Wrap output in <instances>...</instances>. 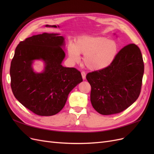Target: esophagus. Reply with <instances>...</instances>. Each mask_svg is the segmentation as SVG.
<instances>
[{
	"instance_id": "obj_1",
	"label": "esophagus",
	"mask_w": 154,
	"mask_h": 154,
	"mask_svg": "<svg viewBox=\"0 0 154 154\" xmlns=\"http://www.w3.org/2000/svg\"><path fill=\"white\" fill-rule=\"evenodd\" d=\"M81 74H82V78L83 79V80H85V78H86V73L84 71H82Z\"/></svg>"
}]
</instances>
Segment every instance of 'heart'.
Masks as SVG:
<instances>
[{"label":"heart","instance_id":"obj_1","mask_svg":"<svg viewBox=\"0 0 154 154\" xmlns=\"http://www.w3.org/2000/svg\"><path fill=\"white\" fill-rule=\"evenodd\" d=\"M118 52L115 41L105 37H87L78 40L68 48L69 57L74 62L80 60V54H84L83 62L91 70H101L113 62Z\"/></svg>","mask_w":154,"mask_h":154}]
</instances>
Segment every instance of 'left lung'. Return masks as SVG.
I'll return each instance as SVG.
<instances>
[{
  "label": "left lung",
  "mask_w": 154,
  "mask_h": 154,
  "mask_svg": "<svg viewBox=\"0 0 154 154\" xmlns=\"http://www.w3.org/2000/svg\"><path fill=\"white\" fill-rule=\"evenodd\" d=\"M143 74L140 49L134 44L125 46L109 67L87 74L93 108L102 115L127 109L140 94Z\"/></svg>",
  "instance_id": "1"
}]
</instances>
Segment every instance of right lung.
<instances>
[{"instance_id":"obj_1","label":"right lung","mask_w":154,"mask_h":154,"mask_svg":"<svg viewBox=\"0 0 154 154\" xmlns=\"http://www.w3.org/2000/svg\"><path fill=\"white\" fill-rule=\"evenodd\" d=\"M64 38L57 33L32 36L18 44L10 67L11 87L20 103L35 114L50 116L58 113L68 95L83 81L75 68L64 67ZM35 59L45 63L44 71L36 73L32 68Z\"/></svg>"}]
</instances>
